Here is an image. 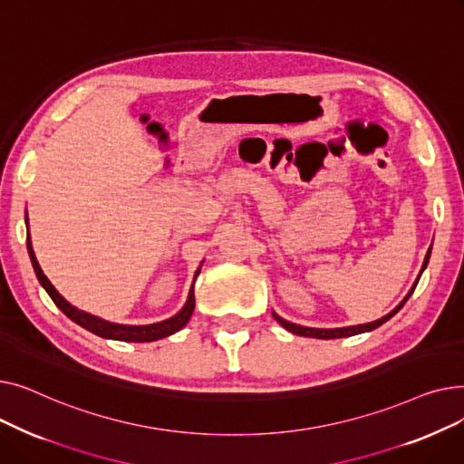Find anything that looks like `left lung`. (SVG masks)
<instances>
[{
	"mask_svg": "<svg viewBox=\"0 0 464 464\" xmlns=\"http://www.w3.org/2000/svg\"><path fill=\"white\" fill-rule=\"evenodd\" d=\"M430 250H432V246L429 248V252H427V256H425V261H423V266H421V273L427 269V265H429V257H430ZM421 273H420V276H418V280L413 282V285L410 287V291L406 294V297L392 310L389 314H385L383 318H380V320H376V322H371V324H361V325H350V327H336V329H315V327H303V325H297V324H291V322H287V320H284V318H280V315L276 314V312H273V315H275V320L284 327V329H287L289 333H294V334H299V336H308V338H322V340H331V338H346V336H353V334H361V333H369V331H372V329H376V327H380L382 324H385L387 320H392L393 315L404 306V303L410 299V295L413 294V289H416V285H418V282H420V278H421Z\"/></svg>",
	"mask_w": 464,
	"mask_h": 464,
	"instance_id": "left-lung-1",
	"label": "left lung"
}]
</instances>
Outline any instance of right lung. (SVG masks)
<instances>
[{
    "instance_id": "add662e5",
    "label": "right lung",
    "mask_w": 464,
    "mask_h": 464,
    "mask_svg": "<svg viewBox=\"0 0 464 464\" xmlns=\"http://www.w3.org/2000/svg\"><path fill=\"white\" fill-rule=\"evenodd\" d=\"M26 226H28V214H26ZM28 254H30V259H32V265H34V271L37 275V280L39 284L44 287V291L48 295H51V299L54 301V304L67 315L69 320H72L75 324H79L81 327L88 329L90 333L102 336V338H111V340H121V343H154V340H160V338H165L169 334H173L177 331H180L191 318L193 314V308H195V295H193V284H195V278L199 276L201 273V265L199 269L195 271V276H193V284L189 287V294H188V301L186 304L182 306L180 312H177L173 318L169 320H163V322H158V324H150V325H121V324H112V322H107L103 318H97V315L90 314V312H84L77 306H72L71 303H67L60 294L58 289L51 284V280H48L44 276V273L41 271L39 266V261L35 257V252H34V246H32V238H30V233H28Z\"/></svg>"
}]
</instances>
